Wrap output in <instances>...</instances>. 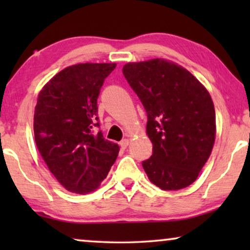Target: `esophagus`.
I'll return each instance as SVG.
<instances>
[{
    "mask_svg": "<svg viewBox=\"0 0 250 250\" xmlns=\"http://www.w3.org/2000/svg\"><path fill=\"white\" fill-rule=\"evenodd\" d=\"M119 145H121L122 149H126L128 146V145H129V141H128L127 139H124V140H122L121 142H119Z\"/></svg>",
    "mask_w": 250,
    "mask_h": 250,
    "instance_id": "1",
    "label": "esophagus"
}]
</instances>
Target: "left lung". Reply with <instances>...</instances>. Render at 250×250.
<instances>
[{"label": "left lung", "instance_id": "left-lung-1", "mask_svg": "<svg viewBox=\"0 0 250 250\" xmlns=\"http://www.w3.org/2000/svg\"><path fill=\"white\" fill-rule=\"evenodd\" d=\"M123 74L146 112L152 155L142 162L162 190L192 184L209 158L215 141V109L200 82L163 59L126 63Z\"/></svg>", "mask_w": 250, "mask_h": 250}]
</instances>
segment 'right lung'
I'll list each match as a JSON object with an SVG mask.
<instances>
[{
  "instance_id": "1",
  "label": "right lung",
  "mask_w": 250,
  "mask_h": 250,
  "mask_svg": "<svg viewBox=\"0 0 250 250\" xmlns=\"http://www.w3.org/2000/svg\"><path fill=\"white\" fill-rule=\"evenodd\" d=\"M116 63H80L58 73L40 92L34 134L41 156L61 186L75 193L97 189L119 152L99 127L98 97Z\"/></svg>"
}]
</instances>
